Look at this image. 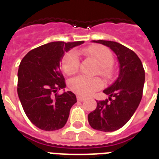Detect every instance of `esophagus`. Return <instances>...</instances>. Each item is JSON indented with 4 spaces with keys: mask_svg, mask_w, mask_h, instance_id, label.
<instances>
[{
    "mask_svg": "<svg viewBox=\"0 0 159 159\" xmlns=\"http://www.w3.org/2000/svg\"><path fill=\"white\" fill-rule=\"evenodd\" d=\"M77 101H79V102H84L85 100H86V98L83 97H81V96H77Z\"/></svg>",
    "mask_w": 159,
    "mask_h": 159,
    "instance_id": "1",
    "label": "esophagus"
}]
</instances>
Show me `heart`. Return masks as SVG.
Returning <instances> with one entry per match:
<instances>
[{"mask_svg": "<svg viewBox=\"0 0 159 159\" xmlns=\"http://www.w3.org/2000/svg\"><path fill=\"white\" fill-rule=\"evenodd\" d=\"M84 54L92 57L98 63L97 72L106 79H111L114 75L112 63L114 62L113 53L108 48L102 45L91 46L82 50H71L63 56L62 59V68L67 75H72L79 70V54ZM70 90L76 94L87 97L102 87V82L98 77H87L78 76L68 82Z\"/></svg>", "mask_w": 159, "mask_h": 159, "instance_id": "b5f03b06", "label": "heart"}]
</instances>
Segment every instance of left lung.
Returning <instances> with one entry per match:
<instances>
[{
	"mask_svg": "<svg viewBox=\"0 0 159 159\" xmlns=\"http://www.w3.org/2000/svg\"><path fill=\"white\" fill-rule=\"evenodd\" d=\"M92 41L109 47L120 62L118 78L103 91L110 96L109 99L97 101V108L88 115L92 128L112 132L123 127L138 108L143 96L145 73L139 57L127 47L114 41Z\"/></svg>",
	"mask_w": 159,
	"mask_h": 159,
	"instance_id": "left-lung-1",
	"label": "left lung"
}]
</instances>
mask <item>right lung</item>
<instances>
[{"instance_id":"right-lung-1","label":"right lung","mask_w":159,"mask_h":159,"mask_svg":"<svg viewBox=\"0 0 159 159\" xmlns=\"http://www.w3.org/2000/svg\"><path fill=\"white\" fill-rule=\"evenodd\" d=\"M84 41H62L46 43L30 51L19 66L17 92L25 113L42 130L62 129L69 116L70 109L77 102L72 92L59 95L66 87L60 69L65 52Z\"/></svg>"}]
</instances>
